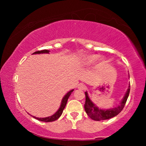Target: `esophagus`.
Segmentation results:
<instances>
[{
    "label": "esophagus",
    "instance_id": "1",
    "mask_svg": "<svg viewBox=\"0 0 146 146\" xmlns=\"http://www.w3.org/2000/svg\"><path fill=\"white\" fill-rule=\"evenodd\" d=\"M78 88L79 89V90H86V86L84 84L80 83V84H78Z\"/></svg>",
    "mask_w": 146,
    "mask_h": 146
}]
</instances>
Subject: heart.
Returning a JSON list of instances; mask_svg holds the SVG:
<instances>
[{
    "mask_svg": "<svg viewBox=\"0 0 146 146\" xmlns=\"http://www.w3.org/2000/svg\"><path fill=\"white\" fill-rule=\"evenodd\" d=\"M98 58L97 55H91V56H88L85 58V60L86 62L88 63H91L93 62L94 61H95L97 60V58Z\"/></svg>",
    "mask_w": 146,
    "mask_h": 146,
    "instance_id": "obj_1",
    "label": "heart"
}]
</instances>
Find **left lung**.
Listing matches in <instances>:
<instances>
[{
    "label": "left lung",
    "mask_w": 146,
    "mask_h": 146,
    "mask_svg": "<svg viewBox=\"0 0 146 146\" xmlns=\"http://www.w3.org/2000/svg\"><path fill=\"white\" fill-rule=\"evenodd\" d=\"M129 91L130 86L129 89H128L126 94H125V97H123L122 101L121 102L120 106H118L117 108L106 110H100L97 106H95V104L91 102L90 98H89L87 92H85L86 102L84 104V109L86 112L91 118L97 121L106 120L112 117H114L118 114H119L122 111L123 108H124L125 103H126V101L127 100L128 96H129Z\"/></svg>",
    "instance_id": "obj_1"
}]
</instances>
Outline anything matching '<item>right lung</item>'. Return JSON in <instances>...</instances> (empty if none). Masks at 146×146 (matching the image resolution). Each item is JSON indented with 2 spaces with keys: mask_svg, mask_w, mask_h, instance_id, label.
I'll use <instances>...</instances> for the list:
<instances>
[{
  "mask_svg": "<svg viewBox=\"0 0 146 146\" xmlns=\"http://www.w3.org/2000/svg\"><path fill=\"white\" fill-rule=\"evenodd\" d=\"M49 50H47V49H43V50H40V51H37L34 52L33 54H39V53H49ZM73 91V90H71L70 92H68L66 95L64 96L61 102V105L60 108L58 109V110L56 111L55 114L53 115L52 116H50L49 117H46V118H37L35 117H33V118H36L40 121H42V122H53V121H55L56 120H57L58 118L60 117L62 113L63 112L64 109L65 108L66 104H67L68 98L70 97V95Z\"/></svg>",
  "mask_w": 146,
  "mask_h": 146,
  "instance_id": "right-lung-1",
  "label": "right lung"
}]
</instances>
